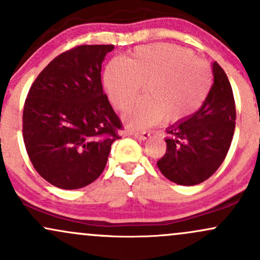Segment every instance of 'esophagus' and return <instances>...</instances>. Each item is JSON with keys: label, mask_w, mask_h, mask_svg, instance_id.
Here are the masks:
<instances>
[{"label": "esophagus", "mask_w": 260, "mask_h": 260, "mask_svg": "<svg viewBox=\"0 0 260 260\" xmlns=\"http://www.w3.org/2000/svg\"><path fill=\"white\" fill-rule=\"evenodd\" d=\"M131 134H132L134 138L140 139V140H145V139H148L149 137H150V133H149V132H133Z\"/></svg>", "instance_id": "1"}]
</instances>
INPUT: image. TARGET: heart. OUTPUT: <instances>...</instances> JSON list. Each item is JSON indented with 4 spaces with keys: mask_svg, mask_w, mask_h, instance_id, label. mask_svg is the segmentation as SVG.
Wrapping results in <instances>:
<instances>
[{
    "mask_svg": "<svg viewBox=\"0 0 260 260\" xmlns=\"http://www.w3.org/2000/svg\"><path fill=\"white\" fill-rule=\"evenodd\" d=\"M211 71L184 47L153 44L136 47L126 61L113 59L104 74L110 101L126 110L145 85L147 96L137 101L124 115L132 128H147L178 122L201 109L211 89Z\"/></svg>",
    "mask_w": 260,
    "mask_h": 260,
    "instance_id": "1",
    "label": "heart"
}]
</instances>
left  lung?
<instances>
[{"mask_svg":"<svg viewBox=\"0 0 260 260\" xmlns=\"http://www.w3.org/2000/svg\"><path fill=\"white\" fill-rule=\"evenodd\" d=\"M214 84L194 115L168 129L166 153L157 161L161 174L181 186L208 180L225 160L236 124L234 92L228 76L213 63Z\"/></svg>","mask_w":260,"mask_h":260,"instance_id":"left-lung-1","label":"left lung"}]
</instances>
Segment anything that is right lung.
Listing matches in <instances>:
<instances>
[{"instance_id":"add662e5","label":"right lung","mask_w":260,"mask_h":260,"mask_svg":"<svg viewBox=\"0 0 260 260\" xmlns=\"http://www.w3.org/2000/svg\"><path fill=\"white\" fill-rule=\"evenodd\" d=\"M113 45H79L55 57L34 80L23 110V139L38 174L77 189L105 169L122 122L101 84Z\"/></svg>"}]
</instances>
